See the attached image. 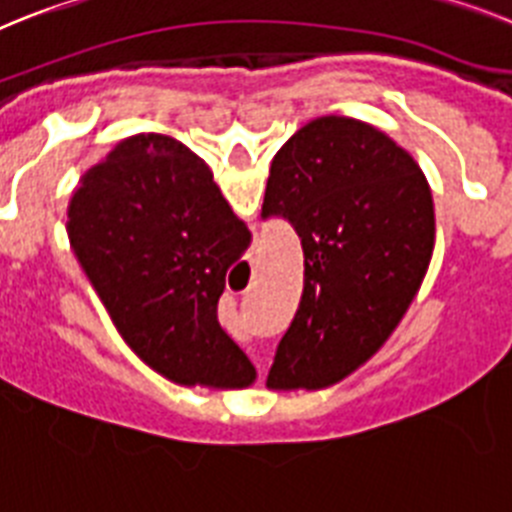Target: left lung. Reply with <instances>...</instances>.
Wrapping results in <instances>:
<instances>
[{
	"mask_svg": "<svg viewBox=\"0 0 512 512\" xmlns=\"http://www.w3.org/2000/svg\"><path fill=\"white\" fill-rule=\"evenodd\" d=\"M261 217L290 222L305 256L269 386H329L378 352L422 285L435 243L425 173L383 131L323 116L274 155Z\"/></svg>",
	"mask_w": 512,
	"mask_h": 512,
	"instance_id": "1",
	"label": "left lung"
}]
</instances>
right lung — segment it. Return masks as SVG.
<instances>
[{"instance_id": "add662e5", "label": "right lung", "mask_w": 512, "mask_h": 512, "mask_svg": "<svg viewBox=\"0 0 512 512\" xmlns=\"http://www.w3.org/2000/svg\"><path fill=\"white\" fill-rule=\"evenodd\" d=\"M67 227L113 323L152 370L183 386H251V360L217 321L251 230L202 157L163 134L124 139L82 176Z\"/></svg>"}]
</instances>
